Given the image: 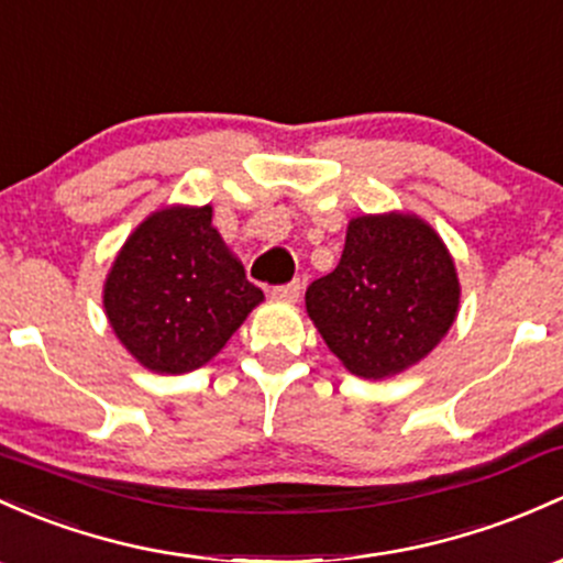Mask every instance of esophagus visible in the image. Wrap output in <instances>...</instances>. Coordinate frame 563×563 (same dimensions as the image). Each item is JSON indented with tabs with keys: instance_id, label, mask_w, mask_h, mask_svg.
Instances as JSON below:
<instances>
[{
	"instance_id": "esophagus-1",
	"label": "esophagus",
	"mask_w": 563,
	"mask_h": 563,
	"mask_svg": "<svg viewBox=\"0 0 563 563\" xmlns=\"http://www.w3.org/2000/svg\"><path fill=\"white\" fill-rule=\"evenodd\" d=\"M300 289H303V284L289 282V284H279V287L271 289V295H274L276 300H284V303H295V300L300 298Z\"/></svg>"
}]
</instances>
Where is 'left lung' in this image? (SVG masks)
Wrapping results in <instances>:
<instances>
[{
  "label": "left lung",
  "mask_w": 563,
  "mask_h": 563,
  "mask_svg": "<svg viewBox=\"0 0 563 563\" xmlns=\"http://www.w3.org/2000/svg\"><path fill=\"white\" fill-rule=\"evenodd\" d=\"M306 308L349 371L395 376L449 332L459 308L456 268L419 217H356L341 263L306 289Z\"/></svg>",
  "instance_id": "obj_1"
}]
</instances>
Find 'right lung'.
<instances>
[{
  "label": "right lung",
  "instance_id": "right-lung-1",
  "mask_svg": "<svg viewBox=\"0 0 563 563\" xmlns=\"http://www.w3.org/2000/svg\"><path fill=\"white\" fill-rule=\"evenodd\" d=\"M260 300V287L211 228V207L147 217L104 284L107 317L123 346L172 376L207 365Z\"/></svg>",
  "mask_w": 563,
  "mask_h": 563
}]
</instances>
